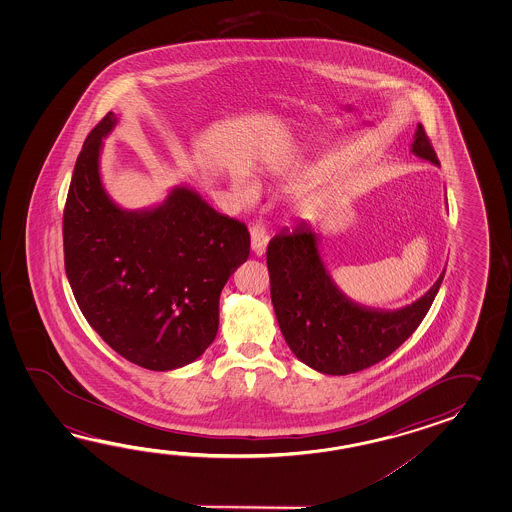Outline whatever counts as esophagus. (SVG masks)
Wrapping results in <instances>:
<instances>
[{"label": "esophagus", "instance_id": "obj_1", "mask_svg": "<svg viewBox=\"0 0 512 512\" xmlns=\"http://www.w3.org/2000/svg\"><path fill=\"white\" fill-rule=\"evenodd\" d=\"M267 241H269V236H267V230L260 223H256V225H252L251 227V249L256 256H263L265 254V249H267Z\"/></svg>", "mask_w": 512, "mask_h": 512}]
</instances>
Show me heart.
Listing matches in <instances>:
<instances>
[{
	"instance_id": "obj_1",
	"label": "heart",
	"mask_w": 512,
	"mask_h": 512,
	"mask_svg": "<svg viewBox=\"0 0 512 512\" xmlns=\"http://www.w3.org/2000/svg\"><path fill=\"white\" fill-rule=\"evenodd\" d=\"M322 172V168H309L302 174H293L294 177H300V179H315ZM232 190H234V196L238 197V201L243 205H251L254 203V199L258 196V190L256 185L252 183L251 179L247 175H236L234 181H232ZM333 197V192L327 190V188H313L309 192H305L304 196L298 199V208L302 212H316L322 207H326L329 203V199Z\"/></svg>"
}]
</instances>
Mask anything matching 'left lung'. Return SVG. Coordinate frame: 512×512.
<instances>
[{
    "mask_svg": "<svg viewBox=\"0 0 512 512\" xmlns=\"http://www.w3.org/2000/svg\"><path fill=\"white\" fill-rule=\"evenodd\" d=\"M412 153L439 166L417 124ZM320 236L309 223L280 230L267 247L271 300L283 338L296 359L324 375L366 370L392 355L423 322L445 278L401 309L357 304L340 291L318 249Z\"/></svg>",
    "mask_w": 512,
    "mask_h": 512,
    "instance_id": "left-lung-1",
    "label": "left lung"
}]
</instances>
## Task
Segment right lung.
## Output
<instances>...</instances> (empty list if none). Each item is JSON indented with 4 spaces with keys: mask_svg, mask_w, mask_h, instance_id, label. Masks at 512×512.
<instances>
[{
    "mask_svg": "<svg viewBox=\"0 0 512 512\" xmlns=\"http://www.w3.org/2000/svg\"><path fill=\"white\" fill-rule=\"evenodd\" d=\"M109 111L87 135L64 210V260L82 315L109 348L153 371L183 368L218 335L219 294L251 252V234L196 190L120 208L100 179Z\"/></svg>",
    "mask_w": 512,
    "mask_h": 512,
    "instance_id": "add662e5",
    "label": "right lung"
}]
</instances>
